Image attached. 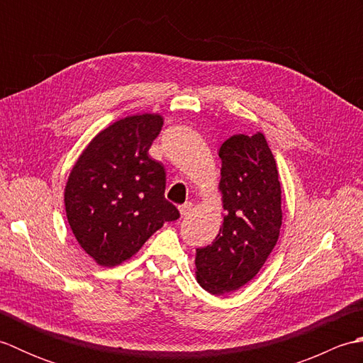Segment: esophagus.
Returning a JSON list of instances; mask_svg holds the SVG:
<instances>
[{"label":"esophagus","instance_id":"1","mask_svg":"<svg viewBox=\"0 0 363 363\" xmlns=\"http://www.w3.org/2000/svg\"><path fill=\"white\" fill-rule=\"evenodd\" d=\"M190 211H191V203H184L182 206H179V212H181L182 217H184V215H187Z\"/></svg>","mask_w":363,"mask_h":363}]
</instances>
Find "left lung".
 Segmentation results:
<instances>
[{
	"label": "left lung",
	"instance_id": "1",
	"mask_svg": "<svg viewBox=\"0 0 363 363\" xmlns=\"http://www.w3.org/2000/svg\"><path fill=\"white\" fill-rule=\"evenodd\" d=\"M225 215L212 245L196 250V281L212 295L248 284L264 267L282 226L281 182L262 133L229 137L218 151Z\"/></svg>",
	"mask_w": 363,
	"mask_h": 363
}]
</instances>
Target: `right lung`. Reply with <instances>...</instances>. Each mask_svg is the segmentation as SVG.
Returning a JSON list of instances; mask_svg holds the SVG:
<instances>
[{
    "mask_svg": "<svg viewBox=\"0 0 363 363\" xmlns=\"http://www.w3.org/2000/svg\"><path fill=\"white\" fill-rule=\"evenodd\" d=\"M164 117L137 113L98 133L73 165L64 201L81 248L101 267L130 259L179 211L165 199V168L148 150Z\"/></svg>",
    "mask_w": 363,
    "mask_h": 363,
    "instance_id": "add662e5",
    "label": "right lung"
}]
</instances>
